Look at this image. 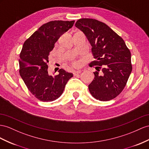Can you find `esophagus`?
I'll return each mask as SVG.
<instances>
[{"label":"esophagus","instance_id":"34e87169","mask_svg":"<svg viewBox=\"0 0 149 149\" xmlns=\"http://www.w3.org/2000/svg\"><path fill=\"white\" fill-rule=\"evenodd\" d=\"M81 72H82L81 70H77V71H74V73H73V74H74V75H77L79 74H81Z\"/></svg>","mask_w":149,"mask_h":149}]
</instances>
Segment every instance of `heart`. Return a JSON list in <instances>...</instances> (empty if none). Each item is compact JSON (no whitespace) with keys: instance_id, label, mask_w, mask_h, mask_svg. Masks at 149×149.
Instances as JSON below:
<instances>
[{"instance_id":"1","label":"heart","mask_w":149,"mask_h":149,"mask_svg":"<svg viewBox=\"0 0 149 149\" xmlns=\"http://www.w3.org/2000/svg\"><path fill=\"white\" fill-rule=\"evenodd\" d=\"M72 64H73L74 66H75V67H76V66H78V65H79V63L78 61L73 59V60H72Z\"/></svg>"}]
</instances>
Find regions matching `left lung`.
Returning a JSON list of instances; mask_svg holds the SVG:
<instances>
[{
    "mask_svg": "<svg viewBox=\"0 0 149 149\" xmlns=\"http://www.w3.org/2000/svg\"><path fill=\"white\" fill-rule=\"evenodd\" d=\"M75 26L92 46L95 60L89 65L96 67V71L89 85L90 93L101 101L113 100L123 90L132 72L130 51L122 38L104 22L82 18Z\"/></svg>",
    "mask_w": 149,
    "mask_h": 149,
    "instance_id": "1",
    "label": "left lung"
}]
</instances>
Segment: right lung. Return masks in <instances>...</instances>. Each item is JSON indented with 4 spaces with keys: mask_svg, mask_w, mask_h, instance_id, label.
<instances>
[{
    "mask_svg": "<svg viewBox=\"0 0 149 149\" xmlns=\"http://www.w3.org/2000/svg\"><path fill=\"white\" fill-rule=\"evenodd\" d=\"M75 21H52L42 25L23 44L19 55V74L34 96L43 102L53 101L62 94L73 74L61 68L49 75V53L60 36L71 28Z\"/></svg>",
    "mask_w": 149,
    "mask_h": 149,
    "instance_id": "1",
    "label": "right lung"
}]
</instances>
